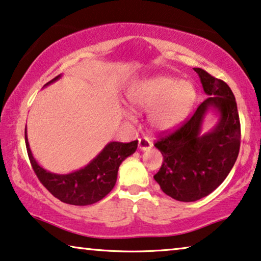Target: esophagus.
<instances>
[{
    "label": "esophagus",
    "mask_w": 261,
    "mask_h": 261,
    "mask_svg": "<svg viewBox=\"0 0 261 261\" xmlns=\"http://www.w3.org/2000/svg\"><path fill=\"white\" fill-rule=\"evenodd\" d=\"M152 146H153V143L148 138L145 137V138H140L139 139V148L141 150L149 149Z\"/></svg>",
    "instance_id": "obj_1"
}]
</instances>
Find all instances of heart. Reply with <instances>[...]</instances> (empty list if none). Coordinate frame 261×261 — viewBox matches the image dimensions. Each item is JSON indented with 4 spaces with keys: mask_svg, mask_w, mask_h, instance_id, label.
<instances>
[{
    "mask_svg": "<svg viewBox=\"0 0 261 261\" xmlns=\"http://www.w3.org/2000/svg\"><path fill=\"white\" fill-rule=\"evenodd\" d=\"M195 99L196 92L191 82L162 75L142 80L128 94L132 107L152 111L149 122L159 130L179 126L190 114Z\"/></svg>",
    "mask_w": 261,
    "mask_h": 261,
    "instance_id": "1",
    "label": "heart"
}]
</instances>
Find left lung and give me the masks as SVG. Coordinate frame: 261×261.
<instances>
[{
    "label": "left lung",
    "mask_w": 261,
    "mask_h": 261,
    "mask_svg": "<svg viewBox=\"0 0 261 261\" xmlns=\"http://www.w3.org/2000/svg\"><path fill=\"white\" fill-rule=\"evenodd\" d=\"M210 97L177 129L165 132L154 146L164 161L154 175L164 193L191 202L220 186L236 164L240 149V120L236 97L228 85L201 68H194ZM210 108L221 115L214 129L201 134L203 116Z\"/></svg>",
    "instance_id": "obj_1"
}]
</instances>
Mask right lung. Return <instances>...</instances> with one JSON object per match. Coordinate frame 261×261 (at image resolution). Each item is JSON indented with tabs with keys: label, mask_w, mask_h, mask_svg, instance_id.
Listing matches in <instances>:
<instances>
[{
	"label": "right lung",
	"mask_w": 261,
	"mask_h": 261,
	"mask_svg": "<svg viewBox=\"0 0 261 261\" xmlns=\"http://www.w3.org/2000/svg\"><path fill=\"white\" fill-rule=\"evenodd\" d=\"M59 77L60 75L49 81L46 86ZM24 139L30 164L40 182L55 198L75 206L92 205L103 199L115 186L121 162L132 155L138 147V140L128 143L109 142L86 167L69 174H55L43 169L34 159L29 148L27 130L24 132Z\"/></svg>",
	"instance_id": "add662e5"
}]
</instances>
